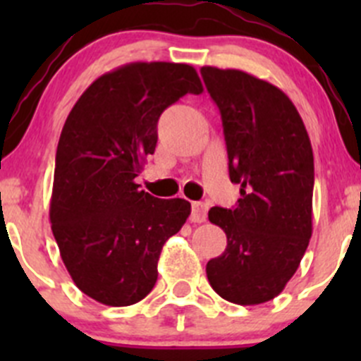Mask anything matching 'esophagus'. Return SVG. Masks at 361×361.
<instances>
[{"label": "esophagus", "instance_id": "obj_1", "mask_svg": "<svg viewBox=\"0 0 361 361\" xmlns=\"http://www.w3.org/2000/svg\"><path fill=\"white\" fill-rule=\"evenodd\" d=\"M207 218V206L204 202H192V213L190 220L194 224H202Z\"/></svg>", "mask_w": 361, "mask_h": 361}]
</instances>
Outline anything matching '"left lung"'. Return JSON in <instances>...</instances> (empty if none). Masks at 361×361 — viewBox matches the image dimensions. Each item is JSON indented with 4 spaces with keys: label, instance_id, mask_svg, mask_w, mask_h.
<instances>
[{
    "label": "left lung",
    "instance_id": "1",
    "mask_svg": "<svg viewBox=\"0 0 361 361\" xmlns=\"http://www.w3.org/2000/svg\"><path fill=\"white\" fill-rule=\"evenodd\" d=\"M224 123L228 176L241 185L234 209L211 207L227 248L206 265L228 302L257 305L285 290L312 235L314 157L290 97L241 69L201 68Z\"/></svg>",
    "mask_w": 361,
    "mask_h": 361
}]
</instances>
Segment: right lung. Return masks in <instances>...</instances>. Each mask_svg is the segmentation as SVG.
Here are the masks:
<instances>
[{
	"label": "right lung",
	"mask_w": 361,
	"mask_h": 361,
	"mask_svg": "<svg viewBox=\"0 0 361 361\" xmlns=\"http://www.w3.org/2000/svg\"><path fill=\"white\" fill-rule=\"evenodd\" d=\"M190 64L129 63L94 80L69 111L56 154L50 224L69 276L113 307L143 300L157 283L164 243L190 214L134 178L155 152L157 122L185 94H201Z\"/></svg>",
	"instance_id": "obj_1"
}]
</instances>
